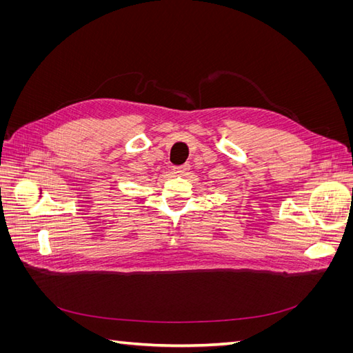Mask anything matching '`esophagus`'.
I'll return each mask as SVG.
<instances>
[{
	"label": "esophagus",
	"instance_id": "esophagus-1",
	"mask_svg": "<svg viewBox=\"0 0 353 353\" xmlns=\"http://www.w3.org/2000/svg\"><path fill=\"white\" fill-rule=\"evenodd\" d=\"M188 170H190V165L184 163V165H181V166H175L174 168V174L175 175H185Z\"/></svg>",
	"mask_w": 353,
	"mask_h": 353
}]
</instances>
